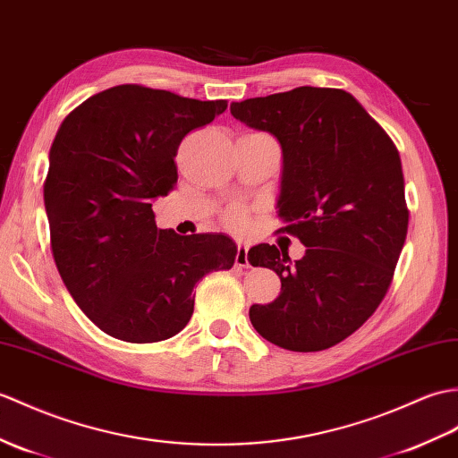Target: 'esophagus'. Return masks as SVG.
I'll list each match as a JSON object with an SVG mask.
<instances>
[{"mask_svg": "<svg viewBox=\"0 0 458 458\" xmlns=\"http://www.w3.org/2000/svg\"><path fill=\"white\" fill-rule=\"evenodd\" d=\"M233 263H236V267H240V269H246V267H250V261H248V248H246V243L238 242V251H236V259H233Z\"/></svg>", "mask_w": 458, "mask_h": 458, "instance_id": "esophagus-1", "label": "esophagus"}]
</instances>
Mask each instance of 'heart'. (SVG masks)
Instances as JSON below:
<instances>
[{
    "label": "heart",
    "instance_id": "b5f03b06",
    "mask_svg": "<svg viewBox=\"0 0 458 458\" xmlns=\"http://www.w3.org/2000/svg\"><path fill=\"white\" fill-rule=\"evenodd\" d=\"M226 222L232 228H240L243 222H246V212H243L242 208H232L226 215Z\"/></svg>",
    "mask_w": 458,
    "mask_h": 458
}]
</instances>
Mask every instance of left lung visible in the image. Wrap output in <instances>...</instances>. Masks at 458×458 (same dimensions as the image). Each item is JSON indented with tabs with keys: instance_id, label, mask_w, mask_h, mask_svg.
Instances as JSON below:
<instances>
[{
	"instance_id": "left-lung-1",
	"label": "left lung",
	"mask_w": 458,
	"mask_h": 458,
	"mask_svg": "<svg viewBox=\"0 0 458 458\" xmlns=\"http://www.w3.org/2000/svg\"><path fill=\"white\" fill-rule=\"evenodd\" d=\"M233 119L283 148L281 232L306 253L259 243L253 267L279 275L281 294L253 304L261 337L289 351H322L363 326L386 296L408 233L400 154L353 95L302 85L230 105Z\"/></svg>"
}]
</instances>
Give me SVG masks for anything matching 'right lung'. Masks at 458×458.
Wrapping results in <instances>:
<instances>
[{
  "mask_svg": "<svg viewBox=\"0 0 458 458\" xmlns=\"http://www.w3.org/2000/svg\"><path fill=\"white\" fill-rule=\"evenodd\" d=\"M226 107L126 83L60 124L45 181L50 248L72 299L111 337L154 344L179 334L195 284L233 265L238 248L225 233L159 230L152 210L177 183L181 140Z\"/></svg>",
  "mask_w": 458,
  "mask_h": 458,
  "instance_id": "1",
  "label": "right lung"
}]
</instances>
